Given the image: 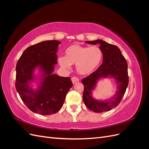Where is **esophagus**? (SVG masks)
Segmentation results:
<instances>
[{
  "mask_svg": "<svg viewBox=\"0 0 149 149\" xmlns=\"http://www.w3.org/2000/svg\"><path fill=\"white\" fill-rule=\"evenodd\" d=\"M71 81H72V83H73V84H75V83H76L79 81V79L78 78L74 77H74L71 78Z\"/></svg>",
  "mask_w": 149,
  "mask_h": 149,
  "instance_id": "1",
  "label": "esophagus"
}]
</instances>
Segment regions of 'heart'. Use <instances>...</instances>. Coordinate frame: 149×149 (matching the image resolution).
Instances as JSON below:
<instances>
[{
	"label": "heart",
	"mask_w": 149,
	"mask_h": 149,
	"mask_svg": "<svg viewBox=\"0 0 149 149\" xmlns=\"http://www.w3.org/2000/svg\"><path fill=\"white\" fill-rule=\"evenodd\" d=\"M102 60V52L99 47L73 44L65 49V56L59 58L58 62L61 67L66 69H70L71 65H76L79 74L88 75L97 68Z\"/></svg>",
	"instance_id": "obj_1"
}]
</instances>
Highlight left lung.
<instances>
[{
    "label": "left lung",
    "instance_id": "obj_1",
    "mask_svg": "<svg viewBox=\"0 0 149 149\" xmlns=\"http://www.w3.org/2000/svg\"><path fill=\"white\" fill-rule=\"evenodd\" d=\"M86 43L100 45L103 63L95 71L81 81L84 85V102L89 109L94 112L110 111L120 103L127 88L129 76L127 61L121 54L120 49L114 45L102 40L86 41ZM102 78H113L116 83L117 90L114 95L107 100H98L93 97L92 91L95 90L98 81Z\"/></svg>",
    "mask_w": 149,
    "mask_h": 149
}]
</instances>
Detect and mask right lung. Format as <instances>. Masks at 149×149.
Here are the masks:
<instances>
[{
    "mask_svg": "<svg viewBox=\"0 0 149 149\" xmlns=\"http://www.w3.org/2000/svg\"><path fill=\"white\" fill-rule=\"evenodd\" d=\"M58 40L44 41L26 48L16 66L15 88L29 109L42 115H51L63 105L73 86L69 77L53 74L57 64ZM37 69L39 73L35 74ZM37 84L36 89L31 83Z\"/></svg>",
    "mask_w": 149,
    "mask_h": 149,
    "instance_id": "1",
    "label": "right lung"
}]
</instances>
